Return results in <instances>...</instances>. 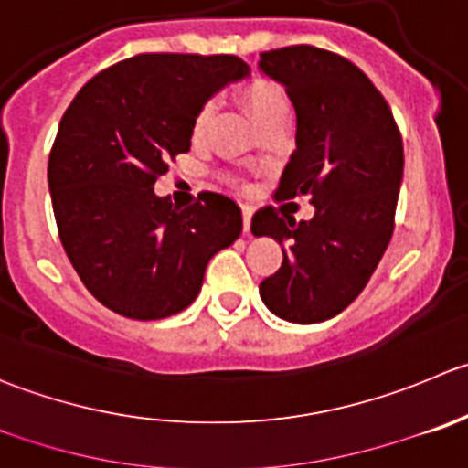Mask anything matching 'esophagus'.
I'll list each match as a JSON object with an SVG mask.
<instances>
[{
	"instance_id": "1",
	"label": "esophagus",
	"mask_w": 468,
	"mask_h": 468,
	"mask_svg": "<svg viewBox=\"0 0 468 468\" xmlns=\"http://www.w3.org/2000/svg\"><path fill=\"white\" fill-rule=\"evenodd\" d=\"M251 217H253V207H251V206H242L244 233H247V235H251Z\"/></svg>"
}]
</instances>
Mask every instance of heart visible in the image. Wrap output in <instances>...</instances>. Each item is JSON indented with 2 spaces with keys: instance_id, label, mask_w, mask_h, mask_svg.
Listing matches in <instances>:
<instances>
[{
  "instance_id": "heart-1",
  "label": "heart",
  "mask_w": 468,
  "mask_h": 468,
  "mask_svg": "<svg viewBox=\"0 0 468 468\" xmlns=\"http://www.w3.org/2000/svg\"><path fill=\"white\" fill-rule=\"evenodd\" d=\"M239 100L244 102V107L249 109V113L253 116L258 125H265L267 121L276 119V116H288V100H285L283 90L265 75H251L242 86L238 89ZM212 119V102L201 104V109L194 116L192 123V134L194 139L206 137L207 125Z\"/></svg>"
}]
</instances>
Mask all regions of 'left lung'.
<instances>
[{
    "instance_id": "left-lung-1",
    "label": "left lung",
    "mask_w": 468,
    "mask_h": 468,
    "mask_svg": "<svg viewBox=\"0 0 468 468\" xmlns=\"http://www.w3.org/2000/svg\"><path fill=\"white\" fill-rule=\"evenodd\" d=\"M285 86L297 113V148L281 176L276 201L311 197L308 221L267 206L251 219L283 262L261 283L274 315L313 324L338 315L378 270L396 224L402 137L391 107L352 61L313 45L270 49L258 63Z\"/></svg>"
}]
</instances>
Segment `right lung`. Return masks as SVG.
I'll use <instances>...</instances> for the list:
<instances>
[{"label": "right lung", "mask_w": 468, "mask_h": 468, "mask_svg": "<svg viewBox=\"0 0 468 468\" xmlns=\"http://www.w3.org/2000/svg\"><path fill=\"white\" fill-rule=\"evenodd\" d=\"M247 75L233 54H137L86 81L63 113L48 162L54 219L81 283L109 311L176 315L242 233L233 198L207 192L178 207L153 187L192 146L201 104Z\"/></svg>", "instance_id": "1"}]
</instances>
